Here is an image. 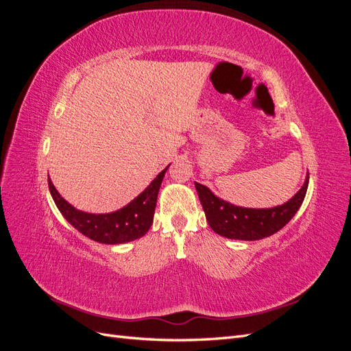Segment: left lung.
<instances>
[{
    "label": "left lung",
    "mask_w": 351,
    "mask_h": 351,
    "mask_svg": "<svg viewBox=\"0 0 351 351\" xmlns=\"http://www.w3.org/2000/svg\"><path fill=\"white\" fill-rule=\"evenodd\" d=\"M307 184L309 174L306 176L304 184L299 192L284 205L268 209H252L228 204L217 197L206 186L195 183L209 227L222 237L250 241L269 237L280 231L302 206Z\"/></svg>",
    "instance_id": "1"
}]
</instances>
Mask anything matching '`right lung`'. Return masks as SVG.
Here are the masks:
<instances>
[{
  "label": "right lung",
  "mask_w": 351,
  "mask_h": 351,
  "mask_svg": "<svg viewBox=\"0 0 351 351\" xmlns=\"http://www.w3.org/2000/svg\"><path fill=\"white\" fill-rule=\"evenodd\" d=\"M168 167L164 168L152 180V183L129 205L115 212H110V214H88V212L79 210L61 197L51 178H48V186L51 196L62 217L83 236L104 244H120L145 236L151 228L158 192Z\"/></svg>",
  "instance_id": "add662e5"
}]
</instances>
